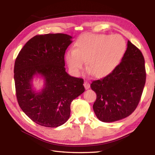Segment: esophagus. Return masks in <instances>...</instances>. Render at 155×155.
<instances>
[{
    "instance_id": "1",
    "label": "esophagus",
    "mask_w": 155,
    "mask_h": 155,
    "mask_svg": "<svg viewBox=\"0 0 155 155\" xmlns=\"http://www.w3.org/2000/svg\"><path fill=\"white\" fill-rule=\"evenodd\" d=\"M84 86L85 89H88V88H90V84H89V83H88L87 81H84Z\"/></svg>"
}]
</instances>
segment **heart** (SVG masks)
<instances>
[{"label":"heart","mask_w":155,"mask_h":155,"mask_svg":"<svg viewBox=\"0 0 155 155\" xmlns=\"http://www.w3.org/2000/svg\"><path fill=\"white\" fill-rule=\"evenodd\" d=\"M75 48H71L65 54L69 70L79 74L86 61L87 71L94 77L101 78L113 72L127 50V44L120 35L83 34L78 38Z\"/></svg>","instance_id":"obj_1"}]
</instances>
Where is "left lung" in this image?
Here are the masks:
<instances>
[{
  "label": "left lung",
  "instance_id": "obj_1",
  "mask_svg": "<svg viewBox=\"0 0 155 155\" xmlns=\"http://www.w3.org/2000/svg\"><path fill=\"white\" fill-rule=\"evenodd\" d=\"M146 82L144 58L136 46L128 41L120 64L106 77L91 84L97 94L93 110L105 123L126 118L136 109Z\"/></svg>",
  "mask_w": 155,
  "mask_h": 155
}]
</instances>
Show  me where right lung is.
Segmentation results:
<instances>
[{"label":"right lung","mask_w":155,"mask_h":155,"mask_svg":"<svg viewBox=\"0 0 155 155\" xmlns=\"http://www.w3.org/2000/svg\"><path fill=\"white\" fill-rule=\"evenodd\" d=\"M70 35L57 33L36 35L19 52L14 68L18 103L35 123L57 127L70 117L71 102L84 91L83 78L71 77L65 71V51L72 42ZM44 78V88L36 93L32 79Z\"/></svg>","instance_id":"1"}]
</instances>
